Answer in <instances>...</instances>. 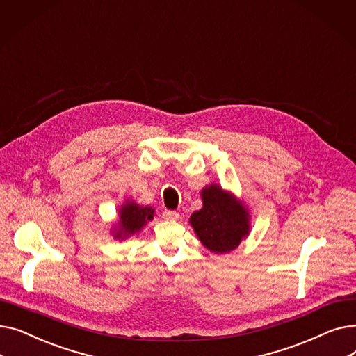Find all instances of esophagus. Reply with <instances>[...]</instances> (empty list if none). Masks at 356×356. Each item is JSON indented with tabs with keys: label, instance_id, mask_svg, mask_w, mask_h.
I'll use <instances>...</instances> for the list:
<instances>
[{
	"label": "esophagus",
	"instance_id": "obj_1",
	"mask_svg": "<svg viewBox=\"0 0 356 356\" xmlns=\"http://www.w3.org/2000/svg\"><path fill=\"white\" fill-rule=\"evenodd\" d=\"M163 216H164V219H167V220H176V219H179V213L176 212V211H164L163 212Z\"/></svg>",
	"mask_w": 356,
	"mask_h": 356
}]
</instances>
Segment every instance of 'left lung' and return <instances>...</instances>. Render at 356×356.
I'll list each match as a JSON object with an SVG mask.
<instances>
[{
	"instance_id": "1",
	"label": "left lung",
	"mask_w": 356,
	"mask_h": 356,
	"mask_svg": "<svg viewBox=\"0 0 356 356\" xmlns=\"http://www.w3.org/2000/svg\"><path fill=\"white\" fill-rule=\"evenodd\" d=\"M203 208L191 216L202 244L215 254L235 250L250 234V215L244 204L218 184L202 191Z\"/></svg>"
}]
</instances>
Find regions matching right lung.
Segmentation results:
<instances>
[{"instance_id":"1","label":"right lung","mask_w":356,"mask_h":356,"mask_svg":"<svg viewBox=\"0 0 356 356\" xmlns=\"http://www.w3.org/2000/svg\"><path fill=\"white\" fill-rule=\"evenodd\" d=\"M154 209L152 207H140L136 202L128 200L120 209L118 228L115 227V238L124 239L138 232L148 220L153 219Z\"/></svg>"}]
</instances>
